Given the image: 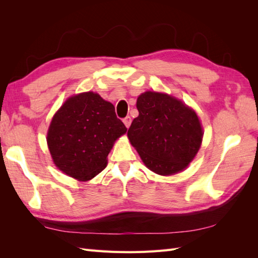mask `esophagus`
I'll list each match as a JSON object with an SVG mask.
<instances>
[{"label": "esophagus", "instance_id": "34e87169", "mask_svg": "<svg viewBox=\"0 0 258 258\" xmlns=\"http://www.w3.org/2000/svg\"><path fill=\"white\" fill-rule=\"evenodd\" d=\"M123 123H124V126H126L127 128H129V126H130V123H131V117L130 116H127V117H124L123 118Z\"/></svg>", "mask_w": 258, "mask_h": 258}]
</instances>
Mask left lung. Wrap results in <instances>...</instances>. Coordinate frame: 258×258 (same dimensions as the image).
Listing matches in <instances>:
<instances>
[{"label":"left lung","mask_w":258,"mask_h":258,"mask_svg":"<svg viewBox=\"0 0 258 258\" xmlns=\"http://www.w3.org/2000/svg\"><path fill=\"white\" fill-rule=\"evenodd\" d=\"M137 107L128 138L146 167L171 175L188 166L204 136L196 113L173 97L152 91L138 98Z\"/></svg>","instance_id":"1"}]
</instances>
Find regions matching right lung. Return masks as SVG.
<instances>
[{"label":"right lung","instance_id":"1","mask_svg":"<svg viewBox=\"0 0 258 258\" xmlns=\"http://www.w3.org/2000/svg\"><path fill=\"white\" fill-rule=\"evenodd\" d=\"M126 131L114 105L89 91L69 98L60 107L49 126L47 143L62 172L88 181L106 167L115 140Z\"/></svg>","mask_w":258,"mask_h":258}]
</instances>
